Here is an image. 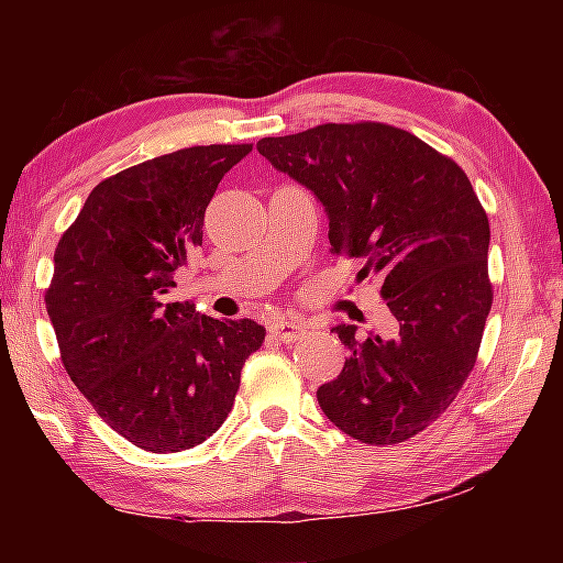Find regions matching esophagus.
I'll return each mask as SVG.
<instances>
[{
    "label": "esophagus",
    "instance_id": "34e87169",
    "mask_svg": "<svg viewBox=\"0 0 563 563\" xmlns=\"http://www.w3.org/2000/svg\"><path fill=\"white\" fill-rule=\"evenodd\" d=\"M268 332H271V335H273L275 340L292 342L295 338L300 335L302 328L298 325V322H292V320H273L271 325H268Z\"/></svg>",
    "mask_w": 563,
    "mask_h": 563
}]
</instances>
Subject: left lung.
Returning a JSON list of instances; mask_svg holds the SVG:
<instances>
[{
    "instance_id": "8db88e82",
    "label": "left lung",
    "mask_w": 563,
    "mask_h": 563,
    "mask_svg": "<svg viewBox=\"0 0 563 563\" xmlns=\"http://www.w3.org/2000/svg\"><path fill=\"white\" fill-rule=\"evenodd\" d=\"M261 156L312 190L335 253L362 258L397 335L338 325L342 373L318 389L332 424L365 444L405 442L454 402L492 308L489 221L464 170L387 123H322L258 141Z\"/></svg>"
}]
</instances>
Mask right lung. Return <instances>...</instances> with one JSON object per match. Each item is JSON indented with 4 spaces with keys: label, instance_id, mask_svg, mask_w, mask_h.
<instances>
[{
    "label": "right lung",
    "instance_id": "1",
    "mask_svg": "<svg viewBox=\"0 0 563 563\" xmlns=\"http://www.w3.org/2000/svg\"><path fill=\"white\" fill-rule=\"evenodd\" d=\"M251 151L190 146L121 170L91 190L56 245L44 300L66 373L111 430L146 452L190 450L218 432L265 340L247 318L170 302L218 184Z\"/></svg>",
    "mask_w": 563,
    "mask_h": 563
}]
</instances>
